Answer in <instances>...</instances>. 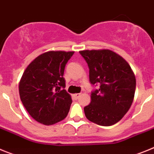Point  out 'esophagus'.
Listing matches in <instances>:
<instances>
[{
    "label": "esophagus",
    "mask_w": 154,
    "mask_h": 154,
    "mask_svg": "<svg viewBox=\"0 0 154 154\" xmlns=\"http://www.w3.org/2000/svg\"><path fill=\"white\" fill-rule=\"evenodd\" d=\"M80 95H81L80 93H75V94H74V95H73V97H74L75 99H78L80 97Z\"/></svg>",
    "instance_id": "esophagus-1"
}]
</instances>
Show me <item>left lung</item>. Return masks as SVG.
<instances>
[{"instance_id":"8db88e82","label":"left lung","mask_w":154,"mask_h":154,"mask_svg":"<svg viewBox=\"0 0 154 154\" xmlns=\"http://www.w3.org/2000/svg\"><path fill=\"white\" fill-rule=\"evenodd\" d=\"M88 64L89 82L99 89L91 92L84 107L89 121L100 126L118 123L130 109L136 90V78L124 58L108 49L79 51Z\"/></svg>"}]
</instances>
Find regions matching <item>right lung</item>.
<instances>
[{"mask_svg": "<svg viewBox=\"0 0 154 154\" xmlns=\"http://www.w3.org/2000/svg\"><path fill=\"white\" fill-rule=\"evenodd\" d=\"M74 51L43 53L28 65L19 83L20 98L31 117L44 125L67 116L72 104L63 78L65 65Z\"/></svg>", "mask_w": 154, "mask_h": 154, "instance_id": "add662e5", "label": "right lung"}]
</instances>
